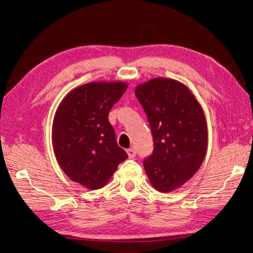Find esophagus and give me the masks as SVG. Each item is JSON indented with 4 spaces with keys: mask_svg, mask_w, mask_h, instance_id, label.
I'll list each match as a JSON object with an SVG mask.
<instances>
[{
    "mask_svg": "<svg viewBox=\"0 0 253 253\" xmlns=\"http://www.w3.org/2000/svg\"><path fill=\"white\" fill-rule=\"evenodd\" d=\"M127 154H128V157H129L130 159H132V158H135V157H136L137 152H136V150H135V149H133V148H130V149H128V150H127Z\"/></svg>",
    "mask_w": 253,
    "mask_h": 253,
    "instance_id": "34e87169",
    "label": "esophagus"
}]
</instances>
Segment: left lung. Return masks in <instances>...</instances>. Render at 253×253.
<instances>
[{
	"label": "left lung",
	"instance_id": "8db88e82",
	"mask_svg": "<svg viewBox=\"0 0 253 253\" xmlns=\"http://www.w3.org/2000/svg\"><path fill=\"white\" fill-rule=\"evenodd\" d=\"M136 96L146 113L153 152L143 160L151 185L173 191L200 168L208 146L207 122L200 104L186 85L155 78L138 85Z\"/></svg>",
	"mask_w": 253,
	"mask_h": 253
}]
</instances>
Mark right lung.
Segmentation results:
<instances>
[{
  "instance_id": "right-lung-1",
  "label": "right lung",
  "mask_w": 253,
  "mask_h": 253,
  "mask_svg": "<svg viewBox=\"0 0 253 253\" xmlns=\"http://www.w3.org/2000/svg\"><path fill=\"white\" fill-rule=\"evenodd\" d=\"M127 84L90 83L64 99L53 124V147L69 178L89 189L103 187L128 155L116 142L109 113Z\"/></svg>"
}]
</instances>
